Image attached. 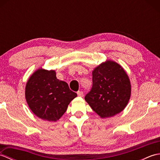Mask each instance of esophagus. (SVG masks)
Wrapping results in <instances>:
<instances>
[{"mask_svg": "<svg viewBox=\"0 0 160 160\" xmlns=\"http://www.w3.org/2000/svg\"><path fill=\"white\" fill-rule=\"evenodd\" d=\"M77 94H78V96H80V97L83 96V92L82 91H78L77 92Z\"/></svg>", "mask_w": 160, "mask_h": 160, "instance_id": "1", "label": "esophagus"}]
</instances>
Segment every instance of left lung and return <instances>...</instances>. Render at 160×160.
Here are the masks:
<instances>
[{
    "mask_svg": "<svg viewBox=\"0 0 160 160\" xmlns=\"http://www.w3.org/2000/svg\"><path fill=\"white\" fill-rule=\"evenodd\" d=\"M93 85L84 99L102 118H109L124 109L131 97V86L120 64L107 60L94 69Z\"/></svg>",
    "mask_w": 160,
    "mask_h": 160,
    "instance_id": "left-lung-1",
    "label": "left lung"
}]
</instances>
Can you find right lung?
<instances>
[{"instance_id": "add662e5", "label": "right lung", "mask_w": 160, "mask_h": 160, "mask_svg": "<svg viewBox=\"0 0 160 160\" xmlns=\"http://www.w3.org/2000/svg\"><path fill=\"white\" fill-rule=\"evenodd\" d=\"M76 96L67 82L57 79L53 70L42 68L36 70L25 87V98L29 108L44 120H58Z\"/></svg>"}]
</instances>
